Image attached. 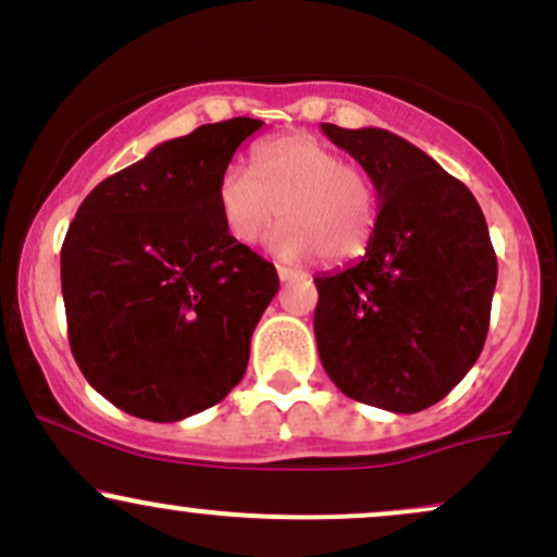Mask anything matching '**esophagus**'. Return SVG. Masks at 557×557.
I'll return each mask as SVG.
<instances>
[{
  "label": "esophagus",
  "mask_w": 557,
  "mask_h": 557,
  "mask_svg": "<svg viewBox=\"0 0 557 557\" xmlns=\"http://www.w3.org/2000/svg\"><path fill=\"white\" fill-rule=\"evenodd\" d=\"M277 274L283 283H296V280H304L306 274L300 270H293V267H277Z\"/></svg>",
  "instance_id": "esophagus-1"
}]
</instances>
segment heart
Listing matches in <instances>:
<instances>
[{
	"instance_id": "b5f03b06",
	"label": "heart",
	"mask_w": 557,
	"mask_h": 557,
	"mask_svg": "<svg viewBox=\"0 0 557 557\" xmlns=\"http://www.w3.org/2000/svg\"><path fill=\"white\" fill-rule=\"evenodd\" d=\"M216 209L230 238L257 246L280 214L274 251L285 259L319 253L330 264L367 251L380 201L372 177L306 133L253 149V172L230 164L216 181Z\"/></svg>"
}]
</instances>
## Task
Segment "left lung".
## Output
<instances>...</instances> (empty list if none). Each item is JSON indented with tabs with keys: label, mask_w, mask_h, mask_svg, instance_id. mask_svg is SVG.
Returning a JSON list of instances; mask_svg holds the SVG:
<instances>
[{
	"label": "left lung",
	"mask_w": 557,
	"mask_h": 557,
	"mask_svg": "<svg viewBox=\"0 0 557 557\" xmlns=\"http://www.w3.org/2000/svg\"><path fill=\"white\" fill-rule=\"evenodd\" d=\"M322 131L372 177L380 214L359 264L314 277L319 359L348 398L424 411L487 341L497 283L487 222L461 181L395 133Z\"/></svg>",
	"instance_id": "left-lung-1"
}]
</instances>
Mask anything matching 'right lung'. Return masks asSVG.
I'll use <instances>...</instances> for the list:
<instances>
[{"label": "right lung", "instance_id": "1", "mask_svg": "<svg viewBox=\"0 0 557 557\" xmlns=\"http://www.w3.org/2000/svg\"><path fill=\"white\" fill-rule=\"evenodd\" d=\"M264 125L233 117L151 149L83 198L62 243L67 341L96 393L149 421L212 408L243 380L280 287L230 238L216 181Z\"/></svg>", "mask_w": 557, "mask_h": 557}]
</instances>
